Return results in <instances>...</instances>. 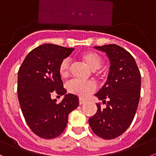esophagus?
I'll return each instance as SVG.
<instances>
[{"label":"esophagus","mask_w":156,"mask_h":156,"mask_svg":"<svg viewBox=\"0 0 156 156\" xmlns=\"http://www.w3.org/2000/svg\"><path fill=\"white\" fill-rule=\"evenodd\" d=\"M85 99H81V98H80V99H79V104H80V105L83 104V103H85Z\"/></svg>","instance_id":"esophagus-1"}]
</instances>
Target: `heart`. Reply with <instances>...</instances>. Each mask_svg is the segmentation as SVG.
<instances>
[{"label": "heart", "instance_id": "heart-1", "mask_svg": "<svg viewBox=\"0 0 156 156\" xmlns=\"http://www.w3.org/2000/svg\"><path fill=\"white\" fill-rule=\"evenodd\" d=\"M81 57L92 69L95 70V75H100L103 71L100 68L102 63V59L98 53L92 50H87L80 54ZM71 71V60L69 58H64L61 61L59 65V74L61 78H68ZM66 88L68 92L75 95L80 98H87L88 95L93 93L96 90V85L92 81H84V80L75 79L68 81Z\"/></svg>", "mask_w": 156, "mask_h": 156}]
</instances>
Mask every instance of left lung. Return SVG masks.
Wrapping results in <instances>:
<instances>
[{
    "instance_id": "1",
    "label": "left lung",
    "mask_w": 156,
    "mask_h": 156,
    "mask_svg": "<svg viewBox=\"0 0 156 156\" xmlns=\"http://www.w3.org/2000/svg\"><path fill=\"white\" fill-rule=\"evenodd\" d=\"M95 48L106 52L110 70L107 81L95 94L106 107L102 109L100 103L96 104L97 112L88 123L96 135L113 139L121 135L134 120L141 95V74L132 55L118 45Z\"/></svg>"
}]
</instances>
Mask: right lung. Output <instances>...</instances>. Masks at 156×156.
Returning <instances> with one entry per match:
<instances>
[{"mask_svg": "<svg viewBox=\"0 0 156 156\" xmlns=\"http://www.w3.org/2000/svg\"><path fill=\"white\" fill-rule=\"evenodd\" d=\"M74 48L46 43L30 51L18 72V98L26 123L33 132L45 139L58 137L68 123V114L78 106L75 95L66 94L59 104L53 92L66 93L59 74L63 59Z\"/></svg>", "mask_w": 156, "mask_h": 156, "instance_id": "obj_1", "label": "right lung"}]
</instances>
